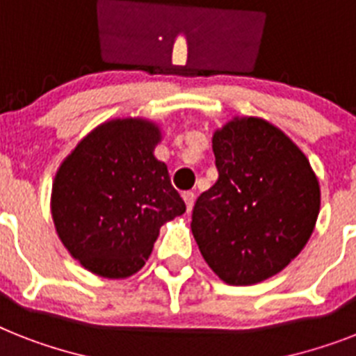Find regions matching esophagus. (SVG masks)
<instances>
[{
  "mask_svg": "<svg viewBox=\"0 0 356 356\" xmlns=\"http://www.w3.org/2000/svg\"><path fill=\"white\" fill-rule=\"evenodd\" d=\"M183 199H184V203H186V210L190 212L193 208V201H195V193L193 192H184L183 193Z\"/></svg>",
  "mask_w": 356,
  "mask_h": 356,
  "instance_id": "esophagus-1",
  "label": "esophagus"
}]
</instances>
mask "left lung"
<instances>
[{
  "label": "left lung",
  "instance_id": "1",
  "mask_svg": "<svg viewBox=\"0 0 356 356\" xmlns=\"http://www.w3.org/2000/svg\"><path fill=\"white\" fill-rule=\"evenodd\" d=\"M219 177L195 201L192 232L204 261L230 285L278 274L300 254L320 212L311 164L261 118H234L213 133Z\"/></svg>",
  "mask_w": 356,
  "mask_h": 356
}]
</instances>
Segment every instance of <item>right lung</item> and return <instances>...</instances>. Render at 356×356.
Segmentation results:
<instances>
[{"instance_id":"add662e5","label":"right lung","mask_w":356,"mask_h":356,"mask_svg":"<svg viewBox=\"0 0 356 356\" xmlns=\"http://www.w3.org/2000/svg\"><path fill=\"white\" fill-rule=\"evenodd\" d=\"M159 128L146 120L98 126L62 163L53 186V219L71 256L104 278L143 268L164 221L186 204L168 168L153 155Z\"/></svg>"}]
</instances>
